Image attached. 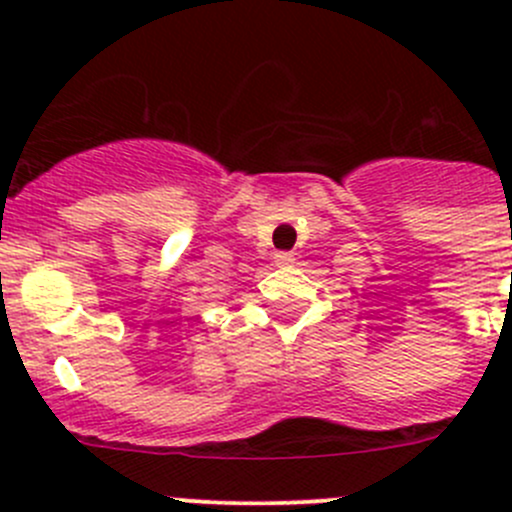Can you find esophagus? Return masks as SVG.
Masks as SVG:
<instances>
[{"label": "esophagus", "instance_id": "esophagus-1", "mask_svg": "<svg viewBox=\"0 0 512 512\" xmlns=\"http://www.w3.org/2000/svg\"><path fill=\"white\" fill-rule=\"evenodd\" d=\"M292 262H294L292 252H277V255H275V265L277 267H289Z\"/></svg>", "mask_w": 512, "mask_h": 512}]
</instances>
